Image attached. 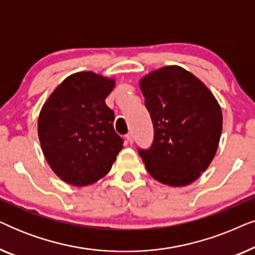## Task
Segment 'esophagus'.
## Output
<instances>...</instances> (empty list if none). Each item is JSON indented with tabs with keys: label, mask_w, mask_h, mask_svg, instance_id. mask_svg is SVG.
Instances as JSON below:
<instances>
[{
	"label": "esophagus",
	"mask_w": 255,
	"mask_h": 255,
	"mask_svg": "<svg viewBox=\"0 0 255 255\" xmlns=\"http://www.w3.org/2000/svg\"><path fill=\"white\" fill-rule=\"evenodd\" d=\"M125 138H127V140L130 142V144H132V142H133V134H132L131 132H130V133H128L127 135H125Z\"/></svg>",
	"instance_id": "1"
}]
</instances>
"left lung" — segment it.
Listing matches in <instances>:
<instances>
[{
	"instance_id": "1",
	"label": "left lung",
	"mask_w": 255,
	"mask_h": 255,
	"mask_svg": "<svg viewBox=\"0 0 255 255\" xmlns=\"http://www.w3.org/2000/svg\"><path fill=\"white\" fill-rule=\"evenodd\" d=\"M154 137L138 153L151 176L187 186L210 165L222 134L221 107L203 82L180 66H167L140 80Z\"/></svg>"
}]
</instances>
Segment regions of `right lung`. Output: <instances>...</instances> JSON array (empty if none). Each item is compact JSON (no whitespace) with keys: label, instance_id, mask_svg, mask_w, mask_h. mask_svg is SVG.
Returning <instances> with one entry per match:
<instances>
[{"label":"right lung","instance_id":"obj_1","mask_svg":"<svg viewBox=\"0 0 255 255\" xmlns=\"http://www.w3.org/2000/svg\"><path fill=\"white\" fill-rule=\"evenodd\" d=\"M115 81L93 72L75 73L51 94L38 118L41 149L52 170L72 186L96 182L110 172L123 148L106 104Z\"/></svg>","mask_w":255,"mask_h":255}]
</instances>
